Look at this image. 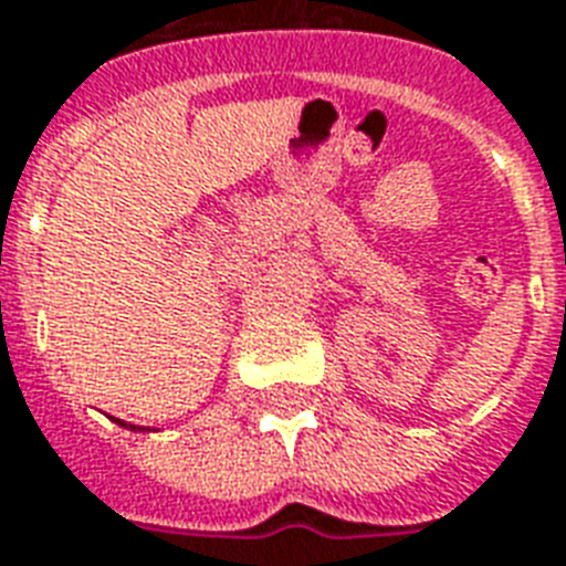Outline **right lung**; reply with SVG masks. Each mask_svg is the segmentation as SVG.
<instances>
[{
    "instance_id": "1",
    "label": "right lung",
    "mask_w": 566,
    "mask_h": 566,
    "mask_svg": "<svg viewBox=\"0 0 566 566\" xmlns=\"http://www.w3.org/2000/svg\"><path fill=\"white\" fill-rule=\"evenodd\" d=\"M117 424H120V428H129V431H147V428H142V424H129L124 422V419H117Z\"/></svg>"
}]
</instances>
